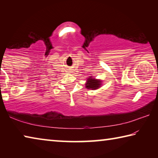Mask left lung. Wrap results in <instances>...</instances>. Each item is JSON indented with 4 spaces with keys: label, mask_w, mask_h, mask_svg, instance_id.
<instances>
[{
    "label": "left lung",
    "mask_w": 158,
    "mask_h": 158,
    "mask_svg": "<svg viewBox=\"0 0 158 158\" xmlns=\"http://www.w3.org/2000/svg\"><path fill=\"white\" fill-rule=\"evenodd\" d=\"M102 81L100 80L95 79L94 78H92V77H90L89 79H87V82L85 84V88L88 89H92L95 90L98 89L99 88L101 87Z\"/></svg>",
    "instance_id": "obj_1"
}]
</instances>
